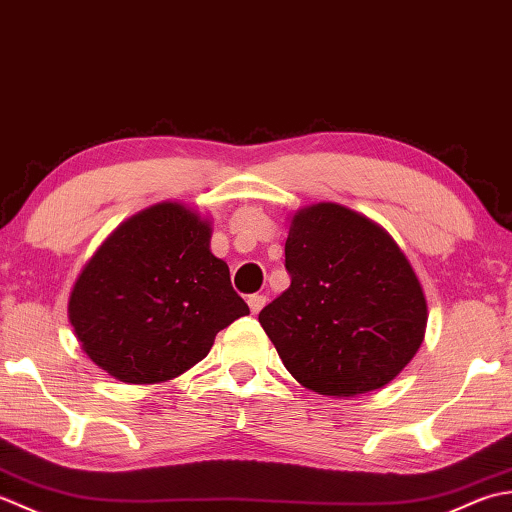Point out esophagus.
I'll list each match as a JSON object with an SVG mask.
<instances>
[{
    "label": "esophagus",
    "mask_w": 512,
    "mask_h": 512,
    "mask_svg": "<svg viewBox=\"0 0 512 512\" xmlns=\"http://www.w3.org/2000/svg\"><path fill=\"white\" fill-rule=\"evenodd\" d=\"M265 302H267V296H263V294H254L247 298V305H249V309H252V314H258V311L265 307Z\"/></svg>",
    "instance_id": "1"
}]
</instances>
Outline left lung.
Instances as JSON below:
<instances>
[{
    "label": "left lung",
    "mask_w": 512,
    "mask_h": 512,
    "mask_svg": "<svg viewBox=\"0 0 512 512\" xmlns=\"http://www.w3.org/2000/svg\"><path fill=\"white\" fill-rule=\"evenodd\" d=\"M291 285L258 314L285 369L336 398L398 378L426 333L424 289L380 223L338 203L289 216Z\"/></svg>",
    "instance_id": "obj_1"
}]
</instances>
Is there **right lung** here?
<instances>
[{"instance_id": "1", "label": "right lung", "mask_w": 512, "mask_h": 512, "mask_svg": "<svg viewBox=\"0 0 512 512\" xmlns=\"http://www.w3.org/2000/svg\"><path fill=\"white\" fill-rule=\"evenodd\" d=\"M212 221L179 201L130 216L99 245L68 298L86 356L125 384L179 378L216 333L249 314L210 249Z\"/></svg>"}]
</instances>
